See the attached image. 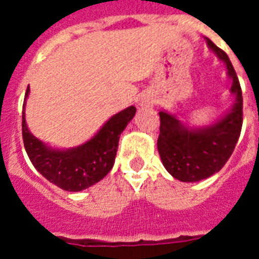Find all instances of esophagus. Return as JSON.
Returning a JSON list of instances; mask_svg holds the SVG:
<instances>
[{
    "mask_svg": "<svg viewBox=\"0 0 259 259\" xmlns=\"http://www.w3.org/2000/svg\"><path fill=\"white\" fill-rule=\"evenodd\" d=\"M152 105V102L149 101V99H142L141 101V106L144 107V106H150Z\"/></svg>",
    "mask_w": 259,
    "mask_h": 259,
    "instance_id": "esophagus-1",
    "label": "esophagus"
}]
</instances>
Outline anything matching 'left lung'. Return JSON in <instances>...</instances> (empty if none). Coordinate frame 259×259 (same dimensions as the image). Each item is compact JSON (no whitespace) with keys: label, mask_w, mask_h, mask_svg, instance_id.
<instances>
[{"label":"left lung","mask_w":259,"mask_h":259,"mask_svg":"<svg viewBox=\"0 0 259 259\" xmlns=\"http://www.w3.org/2000/svg\"><path fill=\"white\" fill-rule=\"evenodd\" d=\"M205 42L217 58L226 64L234 95L231 109L217 121L203 127H191L165 110L160 111L157 149L162 165L175 179L185 183L204 180L219 172L233 154L241 136L243 121L242 90L233 64L226 52L208 37Z\"/></svg>","instance_id":"1"}]
</instances>
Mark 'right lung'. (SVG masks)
Segmentation results:
<instances>
[{
	"label": "right lung",
	"instance_id": "1",
	"mask_svg": "<svg viewBox=\"0 0 259 259\" xmlns=\"http://www.w3.org/2000/svg\"><path fill=\"white\" fill-rule=\"evenodd\" d=\"M29 95L26 90L25 99ZM130 106L114 114L97 134L84 144L70 149H56L30 133L25 121V102L22 107V140L30 162L52 184L70 192H79L101 181L111 170L117 156L119 136L133 117Z\"/></svg>",
	"mask_w": 259,
	"mask_h": 259
}]
</instances>
